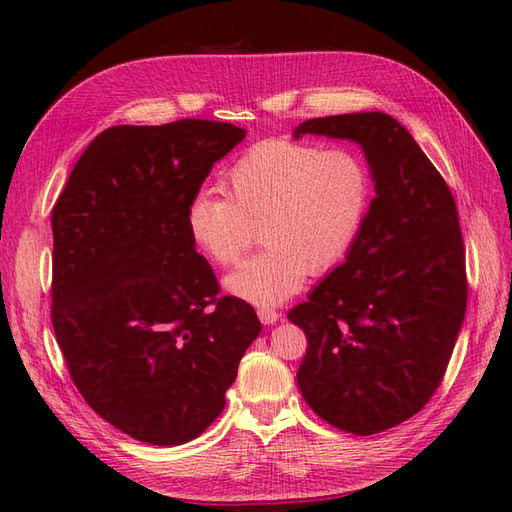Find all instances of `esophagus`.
<instances>
[{
	"label": "esophagus",
	"instance_id": "34e87169",
	"mask_svg": "<svg viewBox=\"0 0 512 512\" xmlns=\"http://www.w3.org/2000/svg\"><path fill=\"white\" fill-rule=\"evenodd\" d=\"M258 318H260V322H262V324H275L277 320L282 318V314H280V312H275V309L262 307V309H258Z\"/></svg>",
	"mask_w": 512,
	"mask_h": 512
}]
</instances>
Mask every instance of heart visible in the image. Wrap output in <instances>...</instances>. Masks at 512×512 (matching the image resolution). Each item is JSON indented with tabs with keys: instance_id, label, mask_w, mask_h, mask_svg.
<instances>
[{
	"instance_id": "obj_1",
	"label": "heart",
	"mask_w": 512,
	"mask_h": 512,
	"mask_svg": "<svg viewBox=\"0 0 512 512\" xmlns=\"http://www.w3.org/2000/svg\"><path fill=\"white\" fill-rule=\"evenodd\" d=\"M371 173L346 147L271 138L247 149L226 177V196L198 192L185 207L196 252L228 267L262 232L265 252L224 277L232 297L275 307L301 290L307 273H327L346 258L371 205Z\"/></svg>"
}]
</instances>
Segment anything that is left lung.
<instances>
[{"label": "left lung", "instance_id": "obj_1", "mask_svg": "<svg viewBox=\"0 0 512 512\" xmlns=\"http://www.w3.org/2000/svg\"><path fill=\"white\" fill-rule=\"evenodd\" d=\"M352 141L376 198L344 265L290 309L307 352L299 389L329 425L371 436L408 421L442 382L466 316L455 198L412 134L386 113L307 119L292 136Z\"/></svg>", "mask_w": 512, "mask_h": 512}]
</instances>
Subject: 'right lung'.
Here are the masks:
<instances>
[{"label":"right lung","instance_id":"1","mask_svg":"<svg viewBox=\"0 0 512 512\" xmlns=\"http://www.w3.org/2000/svg\"><path fill=\"white\" fill-rule=\"evenodd\" d=\"M245 130L224 121L100 132L51 215L53 329L72 382L130 438L177 446L226 404L262 331L185 230V207Z\"/></svg>","mask_w":512,"mask_h":512}]
</instances>
